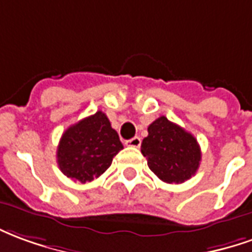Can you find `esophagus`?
<instances>
[{"mask_svg": "<svg viewBox=\"0 0 252 252\" xmlns=\"http://www.w3.org/2000/svg\"><path fill=\"white\" fill-rule=\"evenodd\" d=\"M141 145V138L140 137H133L130 140L126 141V146H131V148H138Z\"/></svg>", "mask_w": 252, "mask_h": 252, "instance_id": "obj_1", "label": "esophagus"}]
</instances>
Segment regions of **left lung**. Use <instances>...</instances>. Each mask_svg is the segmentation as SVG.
Wrapping results in <instances>:
<instances>
[{
    "label": "left lung",
    "mask_w": 252,
    "mask_h": 252,
    "mask_svg": "<svg viewBox=\"0 0 252 252\" xmlns=\"http://www.w3.org/2000/svg\"><path fill=\"white\" fill-rule=\"evenodd\" d=\"M141 153L148 167L165 183H183L195 175L201 149L195 137L165 117L158 118L148 127Z\"/></svg>",
    "instance_id": "8db88e82"
}]
</instances>
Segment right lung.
Here are the masks:
<instances>
[{"mask_svg": "<svg viewBox=\"0 0 252 252\" xmlns=\"http://www.w3.org/2000/svg\"><path fill=\"white\" fill-rule=\"evenodd\" d=\"M121 149L118 133L106 114L97 111L66 129L57 149V163L74 182H92L106 172Z\"/></svg>", "mask_w": 252, "mask_h": 252, "instance_id": "add662e5", "label": "right lung"}]
</instances>
